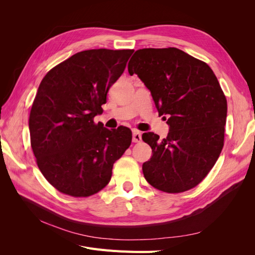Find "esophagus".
<instances>
[{
  "label": "esophagus",
  "mask_w": 255,
  "mask_h": 255,
  "mask_svg": "<svg viewBox=\"0 0 255 255\" xmlns=\"http://www.w3.org/2000/svg\"><path fill=\"white\" fill-rule=\"evenodd\" d=\"M141 141V133L139 130H133V142H140Z\"/></svg>",
  "instance_id": "esophagus-1"
}]
</instances>
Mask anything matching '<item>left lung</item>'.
Returning <instances> with one entry per match:
<instances>
[{
  "label": "left lung",
  "instance_id": "1",
  "mask_svg": "<svg viewBox=\"0 0 255 255\" xmlns=\"http://www.w3.org/2000/svg\"><path fill=\"white\" fill-rule=\"evenodd\" d=\"M128 70L150 90L158 115L168 116L163 140L142 134L153 153L142 165L144 179L170 194L194 188L223 148L228 106L217 78L204 61L176 48L137 50Z\"/></svg>",
  "mask_w": 255,
  "mask_h": 255
}]
</instances>
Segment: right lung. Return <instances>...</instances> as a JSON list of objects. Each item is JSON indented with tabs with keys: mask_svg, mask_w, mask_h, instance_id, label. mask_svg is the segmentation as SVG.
I'll list each match as a JSON object with an SVG mask.
<instances>
[{
	"mask_svg": "<svg viewBox=\"0 0 255 255\" xmlns=\"http://www.w3.org/2000/svg\"><path fill=\"white\" fill-rule=\"evenodd\" d=\"M134 50L82 51L47 73L29 114L30 144L41 173L58 191L89 197L104 188L132 141L126 127L109 129L102 113L112 85Z\"/></svg>",
	"mask_w": 255,
	"mask_h": 255,
	"instance_id": "right-lung-1",
	"label": "right lung"
}]
</instances>
